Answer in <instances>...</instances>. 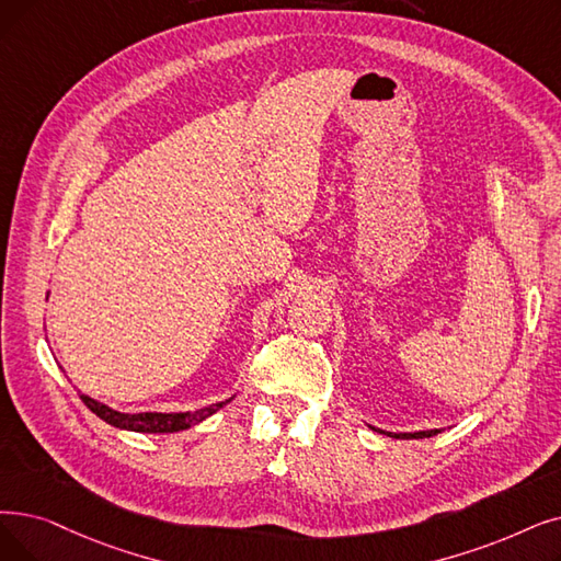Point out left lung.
<instances>
[{"label": "left lung", "mask_w": 561, "mask_h": 561, "mask_svg": "<svg viewBox=\"0 0 561 561\" xmlns=\"http://www.w3.org/2000/svg\"><path fill=\"white\" fill-rule=\"evenodd\" d=\"M374 431H380V428H374ZM443 428H431V431H415V433H389V431H380L389 437H397V440H420V437H431V435H437Z\"/></svg>", "instance_id": "obj_1"}]
</instances>
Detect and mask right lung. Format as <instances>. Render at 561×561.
<instances>
[{
  "label": "right lung",
  "mask_w": 561,
  "mask_h": 561,
  "mask_svg": "<svg viewBox=\"0 0 561 561\" xmlns=\"http://www.w3.org/2000/svg\"><path fill=\"white\" fill-rule=\"evenodd\" d=\"M80 399L84 401V405L93 412L95 417H101L103 422H107L114 428L135 431V433H176V431H185L194 424L208 420L210 415H215L217 410L225 408L233 397L227 401L204 405L199 410H192V412L190 410L187 412H135V415H130V412L114 410L87 394H80Z\"/></svg>",
  "instance_id": "1"
}]
</instances>
